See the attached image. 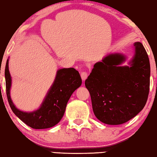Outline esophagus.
Masks as SVG:
<instances>
[{
  "label": "esophagus",
  "mask_w": 157,
  "mask_h": 157,
  "mask_svg": "<svg viewBox=\"0 0 157 157\" xmlns=\"http://www.w3.org/2000/svg\"><path fill=\"white\" fill-rule=\"evenodd\" d=\"M81 78H82L83 81H85L88 77V73L86 72V71L81 72Z\"/></svg>",
  "instance_id": "34e87169"
}]
</instances>
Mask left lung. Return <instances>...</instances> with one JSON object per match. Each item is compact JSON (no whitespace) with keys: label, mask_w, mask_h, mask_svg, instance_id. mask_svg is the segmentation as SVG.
<instances>
[{"label":"left lung","mask_w":157,"mask_h":157,"mask_svg":"<svg viewBox=\"0 0 157 157\" xmlns=\"http://www.w3.org/2000/svg\"><path fill=\"white\" fill-rule=\"evenodd\" d=\"M135 53L129 66L121 53L106 56L94 64L85 81L96 117L103 123L119 125L138 114L144 107L149 92L150 63L140 42L134 43Z\"/></svg>","instance_id":"1"}]
</instances>
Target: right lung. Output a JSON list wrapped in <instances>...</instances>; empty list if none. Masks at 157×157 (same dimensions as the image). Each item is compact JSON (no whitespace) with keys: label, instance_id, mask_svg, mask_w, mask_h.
Here are the masks:
<instances>
[{"label":"right lung","instance_id":"1","mask_svg":"<svg viewBox=\"0 0 157 157\" xmlns=\"http://www.w3.org/2000/svg\"><path fill=\"white\" fill-rule=\"evenodd\" d=\"M6 94L13 112L21 121L35 129L51 128L63 117L71 96L82 83L80 74L74 68L58 70L53 85L47 93L41 106L33 112H23L15 106L10 95L11 77L8 69V59L5 68Z\"/></svg>","mask_w":157,"mask_h":157}]
</instances>
